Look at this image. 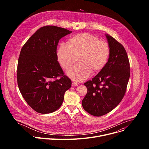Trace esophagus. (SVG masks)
<instances>
[{
  "label": "esophagus",
  "instance_id": "1",
  "mask_svg": "<svg viewBox=\"0 0 149 149\" xmlns=\"http://www.w3.org/2000/svg\"><path fill=\"white\" fill-rule=\"evenodd\" d=\"M72 86H78V84L77 82H73L72 83Z\"/></svg>",
  "mask_w": 149,
  "mask_h": 149
}]
</instances>
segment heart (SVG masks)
Segmentation results:
<instances>
[{
  "label": "heart",
  "mask_w": 149,
  "mask_h": 149,
  "mask_svg": "<svg viewBox=\"0 0 149 149\" xmlns=\"http://www.w3.org/2000/svg\"><path fill=\"white\" fill-rule=\"evenodd\" d=\"M69 45L61 44L57 51L61 66L65 70L70 68L77 60L79 63L72 67L67 75L73 80L81 82L88 78L93 70H101L107 64L110 54L108 43L88 33L74 36L69 40Z\"/></svg>",
  "instance_id": "heart-1"
}]
</instances>
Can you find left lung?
Segmentation results:
<instances>
[{
  "mask_svg": "<svg viewBox=\"0 0 149 149\" xmlns=\"http://www.w3.org/2000/svg\"><path fill=\"white\" fill-rule=\"evenodd\" d=\"M110 49L107 64L100 72L84 84L87 93L82 101L84 109L96 117L112 111L123 98L130 75L125 49L112 36L105 35Z\"/></svg>",
  "mask_w": 149,
  "mask_h": 149,
  "instance_id": "obj_1",
  "label": "left lung"
}]
</instances>
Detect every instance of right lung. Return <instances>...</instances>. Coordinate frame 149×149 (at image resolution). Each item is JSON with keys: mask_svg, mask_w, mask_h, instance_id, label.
<instances>
[{"mask_svg": "<svg viewBox=\"0 0 149 149\" xmlns=\"http://www.w3.org/2000/svg\"><path fill=\"white\" fill-rule=\"evenodd\" d=\"M71 32L55 26H45L38 29L21 49L17 85L26 102L37 113L57 110L65 91L71 88V80L64 75L57 61L56 48L59 39Z\"/></svg>", "mask_w": 149, "mask_h": 149, "instance_id": "obj_1", "label": "right lung"}]
</instances>
